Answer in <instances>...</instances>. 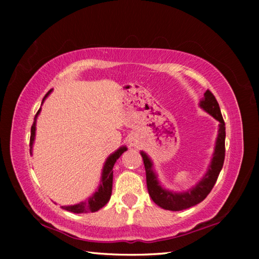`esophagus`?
<instances>
[{"label":"esophagus","mask_w":259,"mask_h":259,"mask_svg":"<svg viewBox=\"0 0 259 259\" xmlns=\"http://www.w3.org/2000/svg\"><path fill=\"white\" fill-rule=\"evenodd\" d=\"M128 143H129V145H130V146H137L138 144H139V138H138V136H136V135H131L130 137L128 138Z\"/></svg>","instance_id":"34e87169"}]
</instances>
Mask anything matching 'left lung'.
<instances>
[{"label":"left lung","instance_id":"1","mask_svg":"<svg viewBox=\"0 0 259 259\" xmlns=\"http://www.w3.org/2000/svg\"><path fill=\"white\" fill-rule=\"evenodd\" d=\"M200 106L202 107L204 111H207L209 114L214 117V119L221 122L219 124V131H218V138L216 143V148H214V154L211 161V165H210L209 171L203 177L198 185H196L193 190L188 191L186 193H171L168 191H164L159 183L155 174L153 172L152 169V162L148 159V156L145 153L142 152L144 165H145L146 171V184L148 194L152 198L154 202L160 205L161 208L165 210H172V211H179V210H184L187 208H191L193 205L200 203L203 201L207 195L211 192L212 187L217 182V178L219 176V172L224 164L225 159V122L223 119L221 108L216 97L210 90H207L204 93V98L201 102Z\"/></svg>","mask_w":259,"mask_h":259}]
</instances>
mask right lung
<instances>
[{"label":"right lung","instance_id":"add662e5","mask_svg":"<svg viewBox=\"0 0 259 259\" xmlns=\"http://www.w3.org/2000/svg\"><path fill=\"white\" fill-rule=\"evenodd\" d=\"M51 91V90H50ZM49 91V93H50ZM48 93V94H49ZM46 95V97L48 96ZM45 97V98H46ZM43 98V99H45ZM41 109H38L36 115L34 117V122L32 128H30V139H29V146H30V151H32V145L34 142V136H35V123H36V116L38 115ZM126 151V147H121L120 150H117L114 154L108 157L106 163L104 165V170H103V179H102V184L98 188V191L95 193V194L91 196L89 200L83 201V202H80L77 204L74 205H61V208L67 210V211H71L74 213H85V212H95L98 211L100 208H103L105 204H106L109 199H111L112 195V186H113V166L115 164L116 160L122 155V153H124Z\"/></svg>","mask_w":259,"mask_h":259}]
</instances>
